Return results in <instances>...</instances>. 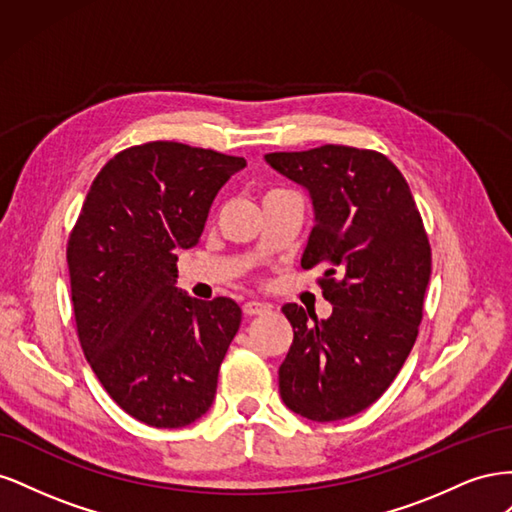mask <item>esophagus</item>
Returning a JSON list of instances; mask_svg holds the SVG:
<instances>
[{"instance_id": "esophagus-1", "label": "esophagus", "mask_w": 512, "mask_h": 512, "mask_svg": "<svg viewBox=\"0 0 512 512\" xmlns=\"http://www.w3.org/2000/svg\"><path fill=\"white\" fill-rule=\"evenodd\" d=\"M271 312V305L269 303H260V301H247L243 305V314L245 316H260V314H267Z\"/></svg>"}]
</instances>
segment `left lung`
I'll return each mask as SVG.
<instances>
[{"mask_svg":"<svg viewBox=\"0 0 512 512\" xmlns=\"http://www.w3.org/2000/svg\"><path fill=\"white\" fill-rule=\"evenodd\" d=\"M265 160L312 198L301 267L324 269L333 305L312 322L297 303L282 307L294 339L280 395L309 421H339L374 404L408 359L431 275L429 239L404 175L378 151L322 145Z\"/></svg>","mask_w":512,"mask_h":512,"instance_id":"left-lung-1","label":"left lung"}]
</instances>
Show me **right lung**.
Instances as JSON below:
<instances>
[{
  "label": "right lung",
  "instance_id": "obj_1",
  "mask_svg": "<svg viewBox=\"0 0 512 512\" xmlns=\"http://www.w3.org/2000/svg\"><path fill=\"white\" fill-rule=\"evenodd\" d=\"M243 158L156 141L123 149L91 183L68 241L76 331L106 393L136 421L177 429L203 416L241 324L226 297L177 288V252L203 235Z\"/></svg>",
  "mask_w": 512,
  "mask_h": 512
}]
</instances>
